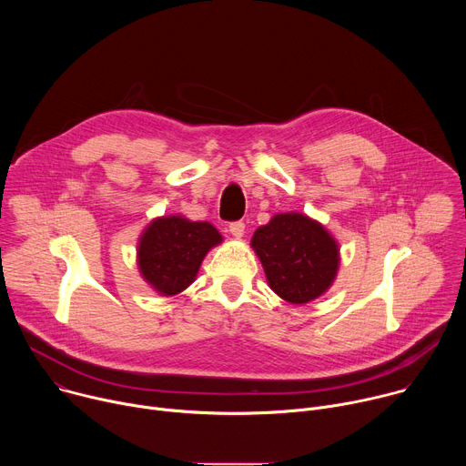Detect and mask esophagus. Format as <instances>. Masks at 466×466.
I'll return each mask as SVG.
<instances>
[{
  "mask_svg": "<svg viewBox=\"0 0 466 466\" xmlns=\"http://www.w3.org/2000/svg\"><path fill=\"white\" fill-rule=\"evenodd\" d=\"M228 230H230V234H232L234 238H243V234H245V223H243V221H234V223L228 225Z\"/></svg>",
  "mask_w": 466,
  "mask_h": 466,
  "instance_id": "1",
  "label": "esophagus"
}]
</instances>
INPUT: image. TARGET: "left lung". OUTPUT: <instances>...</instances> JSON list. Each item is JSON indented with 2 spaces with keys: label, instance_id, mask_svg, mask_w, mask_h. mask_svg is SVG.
<instances>
[{
  "label": "left lung",
  "instance_id": "1",
  "mask_svg": "<svg viewBox=\"0 0 466 466\" xmlns=\"http://www.w3.org/2000/svg\"><path fill=\"white\" fill-rule=\"evenodd\" d=\"M269 288L291 304L320 297L339 268L338 241L304 214H279L259 227L252 239Z\"/></svg>",
  "mask_w": 466,
  "mask_h": 466
}]
</instances>
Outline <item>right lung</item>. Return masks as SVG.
<instances>
[{"label": "right lung", "instance_id": "right-lung-1", "mask_svg": "<svg viewBox=\"0 0 466 466\" xmlns=\"http://www.w3.org/2000/svg\"><path fill=\"white\" fill-rule=\"evenodd\" d=\"M221 241L218 228L207 221L158 218L138 243L140 273L158 293L177 295L195 280L207 252Z\"/></svg>", "mask_w": 466, "mask_h": 466}]
</instances>
